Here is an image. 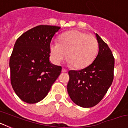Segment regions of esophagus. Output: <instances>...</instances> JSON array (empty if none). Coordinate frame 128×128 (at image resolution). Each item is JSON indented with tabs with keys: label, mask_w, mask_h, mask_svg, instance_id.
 Listing matches in <instances>:
<instances>
[{
	"label": "esophagus",
	"mask_w": 128,
	"mask_h": 128,
	"mask_svg": "<svg viewBox=\"0 0 128 128\" xmlns=\"http://www.w3.org/2000/svg\"><path fill=\"white\" fill-rule=\"evenodd\" d=\"M67 72V70L66 69V68H62V72Z\"/></svg>",
	"instance_id": "obj_1"
}]
</instances>
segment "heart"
Instances as JSON below:
<instances>
[{"label":"heart","mask_w":128,"mask_h":128,"mask_svg":"<svg viewBox=\"0 0 128 128\" xmlns=\"http://www.w3.org/2000/svg\"><path fill=\"white\" fill-rule=\"evenodd\" d=\"M99 44L93 35L79 30H72L62 34L59 43L52 42L50 53L56 64L63 61L66 56L68 63L76 68H82L89 65L98 54Z\"/></svg>","instance_id":"heart-1"}]
</instances>
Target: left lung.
Listing matches in <instances>:
<instances>
[{
	"label": "left lung",
	"instance_id": "left-lung-1",
	"mask_svg": "<svg viewBox=\"0 0 128 128\" xmlns=\"http://www.w3.org/2000/svg\"><path fill=\"white\" fill-rule=\"evenodd\" d=\"M99 52L92 63L80 70L68 72L67 91L72 101L91 108L102 100L114 80L115 65L112 50L98 34Z\"/></svg>",
	"mask_w": 128,
	"mask_h": 128
}]
</instances>
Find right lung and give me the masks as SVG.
I'll list each match as a JSON object with an SVG mask.
<instances>
[{
  "instance_id": "add662e5",
  "label": "right lung",
  "mask_w": 128,
  "mask_h": 128,
  "mask_svg": "<svg viewBox=\"0 0 128 128\" xmlns=\"http://www.w3.org/2000/svg\"><path fill=\"white\" fill-rule=\"evenodd\" d=\"M60 27L40 25L22 34L16 41L10 60L11 83L16 94L29 104L48 94L62 72L49 62L50 44Z\"/></svg>"
}]
</instances>
